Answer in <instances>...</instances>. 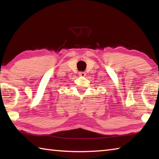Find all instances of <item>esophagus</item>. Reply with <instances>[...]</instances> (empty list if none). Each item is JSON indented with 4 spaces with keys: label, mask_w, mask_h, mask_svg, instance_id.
<instances>
[{
    "label": "esophagus",
    "mask_w": 159,
    "mask_h": 159,
    "mask_svg": "<svg viewBox=\"0 0 159 159\" xmlns=\"http://www.w3.org/2000/svg\"><path fill=\"white\" fill-rule=\"evenodd\" d=\"M79 75L81 77H85L86 76V73H85V72H83V71H80L79 73Z\"/></svg>",
    "instance_id": "1"
}]
</instances>
